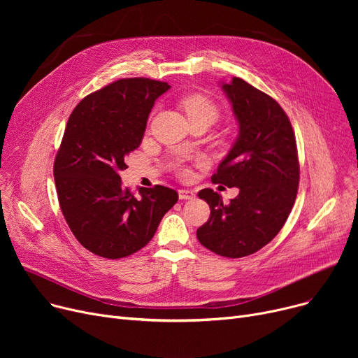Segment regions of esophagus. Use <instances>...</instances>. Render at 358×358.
<instances>
[{
    "instance_id": "1",
    "label": "esophagus",
    "mask_w": 358,
    "mask_h": 358,
    "mask_svg": "<svg viewBox=\"0 0 358 358\" xmlns=\"http://www.w3.org/2000/svg\"><path fill=\"white\" fill-rule=\"evenodd\" d=\"M178 197H180L181 200H193V199L196 197V193H194L193 190H185V189H182V190L178 192Z\"/></svg>"
}]
</instances>
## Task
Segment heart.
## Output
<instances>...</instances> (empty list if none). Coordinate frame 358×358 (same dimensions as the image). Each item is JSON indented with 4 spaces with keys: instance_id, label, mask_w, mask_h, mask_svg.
<instances>
[{
    "instance_id": "1",
    "label": "heart",
    "mask_w": 358,
    "mask_h": 358,
    "mask_svg": "<svg viewBox=\"0 0 358 358\" xmlns=\"http://www.w3.org/2000/svg\"><path fill=\"white\" fill-rule=\"evenodd\" d=\"M181 106H182L184 111L187 113V116H189L190 122L196 120V119H201V117H208V119L215 120L217 116V107L215 106V103L208 97L199 96V94H196V96L185 97L181 101ZM180 173H181V176L189 174V171H187L185 168H180Z\"/></svg>"
}]
</instances>
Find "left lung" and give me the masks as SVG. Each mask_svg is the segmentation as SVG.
Wrapping results in <instances>:
<instances>
[{
	"mask_svg": "<svg viewBox=\"0 0 358 358\" xmlns=\"http://www.w3.org/2000/svg\"><path fill=\"white\" fill-rule=\"evenodd\" d=\"M222 88L239 135L212 181L238 187L239 194L223 204L212 189L199 192L210 217L197 239L217 255L241 258L266 247L283 228L297 196L299 158L292 123L274 99L238 77Z\"/></svg>",
	"mask_w": 358,
	"mask_h": 358,
	"instance_id": "1",
	"label": "left lung"
}]
</instances>
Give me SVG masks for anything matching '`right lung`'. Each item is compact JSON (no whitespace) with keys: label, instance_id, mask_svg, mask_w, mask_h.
<instances>
[{"label":"right lung","instance_id":"add662e5","mask_svg":"<svg viewBox=\"0 0 358 358\" xmlns=\"http://www.w3.org/2000/svg\"><path fill=\"white\" fill-rule=\"evenodd\" d=\"M169 88L149 78H123L73 108L53 164L56 193L73 236L99 257L117 259L142 250L178 193L164 185L123 189L119 173L139 148L155 100Z\"/></svg>","mask_w":358,"mask_h":358}]
</instances>
